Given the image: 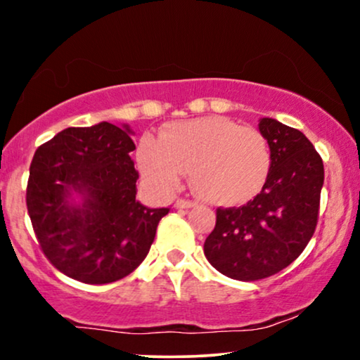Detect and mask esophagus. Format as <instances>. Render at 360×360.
Here are the masks:
<instances>
[{"instance_id":"1","label":"esophagus","mask_w":360,"mask_h":360,"mask_svg":"<svg viewBox=\"0 0 360 360\" xmlns=\"http://www.w3.org/2000/svg\"><path fill=\"white\" fill-rule=\"evenodd\" d=\"M174 206H176V209H189V207H194L195 202L189 201V199H177Z\"/></svg>"}]
</instances>
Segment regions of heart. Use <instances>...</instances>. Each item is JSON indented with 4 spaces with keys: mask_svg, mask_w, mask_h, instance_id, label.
I'll return each instance as SVG.
<instances>
[{
    "mask_svg": "<svg viewBox=\"0 0 360 360\" xmlns=\"http://www.w3.org/2000/svg\"><path fill=\"white\" fill-rule=\"evenodd\" d=\"M136 158L141 174L159 194L174 193L191 169L195 194L221 206L254 198L272 165L267 139L226 116L169 122L159 138L143 136Z\"/></svg>",
    "mask_w": 360,
    "mask_h": 360,
    "instance_id": "1",
    "label": "heart"
}]
</instances>
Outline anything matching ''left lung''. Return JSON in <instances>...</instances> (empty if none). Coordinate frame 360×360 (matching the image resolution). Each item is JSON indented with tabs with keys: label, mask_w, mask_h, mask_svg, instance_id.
<instances>
[{
	"label": "left lung",
	"mask_w": 360,
	"mask_h": 360,
	"mask_svg": "<svg viewBox=\"0 0 360 360\" xmlns=\"http://www.w3.org/2000/svg\"><path fill=\"white\" fill-rule=\"evenodd\" d=\"M259 131L272 154L261 193L240 207H217L204 243L214 269L231 279L274 276L301 256L319 217L324 165L299 129L262 117Z\"/></svg>",
	"instance_id": "left-lung-1"
}]
</instances>
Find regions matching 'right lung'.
<instances>
[{
    "label": "right lung",
    "instance_id": "right-lung-1",
    "mask_svg": "<svg viewBox=\"0 0 360 360\" xmlns=\"http://www.w3.org/2000/svg\"><path fill=\"white\" fill-rule=\"evenodd\" d=\"M127 126L68 127L36 149L26 206L41 251L63 274L108 284L131 274L156 236L167 207L136 199V146ZM78 193L84 201L75 203Z\"/></svg>",
    "mask_w": 360,
    "mask_h": 360
}]
</instances>
